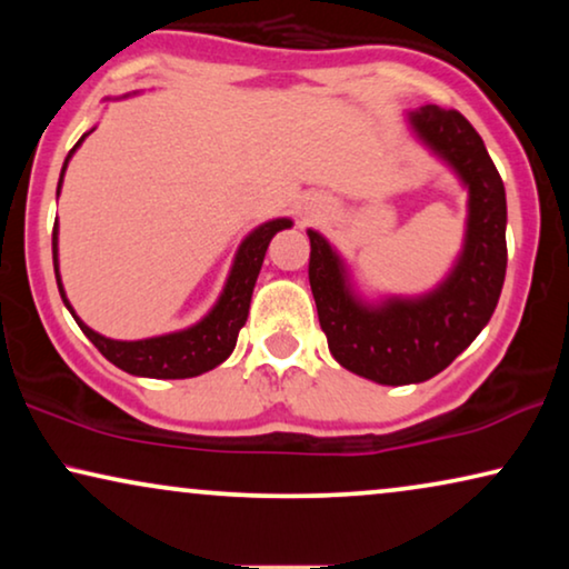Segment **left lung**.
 <instances>
[{
    "label": "left lung",
    "instance_id": "obj_1",
    "mask_svg": "<svg viewBox=\"0 0 569 569\" xmlns=\"http://www.w3.org/2000/svg\"><path fill=\"white\" fill-rule=\"evenodd\" d=\"M409 123L469 189L463 251L446 282L422 298L370 306L352 292L329 240L308 230V279L333 360L383 386L422 383L446 370L489 323L508 267L505 186L477 129L453 108L438 106L411 111Z\"/></svg>",
    "mask_w": 569,
    "mask_h": 569
}]
</instances>
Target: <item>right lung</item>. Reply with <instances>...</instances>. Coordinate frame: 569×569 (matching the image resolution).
I'll return each instance as SVG.
<instances>
[{"instance_id": "right-lung-1", "label": "right lung", "mask_w": 569, "mask_h": 569, "mask_svg": "<svg viewBox=\"0 0 569 569\" xmlns=\"http://www.w3.org/2000/svg\"><path fill=\"white\" fill-rule=\"evenodd\" d=\"M90 134V131H88ZM84 134V137H88ZM77 142L72 150H69L64 168H61L59 176V189L61 191V178H64L67 162L72 158L77 147L82 144V139ZM292 220L287 217H279V220L263 222L256 228L251 236H248L243 243H240L236 261H232L228 284L217 300V306L209 310V313L201 318L199 323H193L191 329L166 333V337H152V339H139V341H119L100 337L98 331H92L90 326H84L77 313L69 306L64 287H61L59 277V256H57V243H59V224H53V271H57V284L61 292V300L69 308V313L74 316V321L80 323L84 337H88L92 345L98 347V352L106 357L108 362H113L116 368L131 372V376L142 378H193L201 376V372L217 368V365L224 362L230 357L232 349H236L238 331L246 326L248 308H251V295L256 277H259L263 256H267L269 240L277 236L279 230L290 228Z\"/></svg>"}]
</instances>
